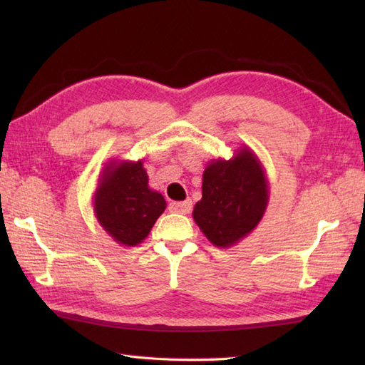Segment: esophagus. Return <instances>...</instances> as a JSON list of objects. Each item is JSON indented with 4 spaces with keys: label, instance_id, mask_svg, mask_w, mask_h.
<instances>
[{
    "label": "esophagus",
    "instance_id": "34e87169",
    "mask_svg": "<svg viewBox=\"0 0 365 365\" xmlns=\"http://www.w3.org/2000/svg\"><path fill=\"white\" fill-rule=\"evenodd\" d=\"M191 208H192L191 199L183 200V202H173V204H170V210L175 212V213H182V215L190 213Z\"/></svg>",
    "mask_w": 365,
    "mask_h": 365
}]
</instances>
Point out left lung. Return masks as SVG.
Returning <instances> with one entry per match:
<instances>
[{"label": "left lung", "instance_id": "left-lung-1", "mask_svg": "<svg viewBox=\"0 0 365 365\" xmlns=\"http://www.w3.org/2000/svg\"><path fill=\"white\" fill-rule=\"evenodd\" d=\"M269 187L265 169L247 145L229 160H210L202 174V199L192 220L216 247H232L259 226L267 212Z\"/></svg>", "mask_w": 365, "mask_h": 365}]
</instances>
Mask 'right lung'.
Segmentation results:
<instances>
[{"label": "right lung", "instance_id": "obj_1", "mask_svg": "<svg viewBox=\"0 0 365 365\" xmlns=\"http://www.w3.org/2000/svg\"><path fill=\"white\" fill-rule=\"evenodd\" d=\"M143 160H110L98 175L92 197L100 226L115 243L136 246L165 212L166 200L149 187Z\"/></svg>", "mask_w": 365, "mask_h": 365}]
</instances>
